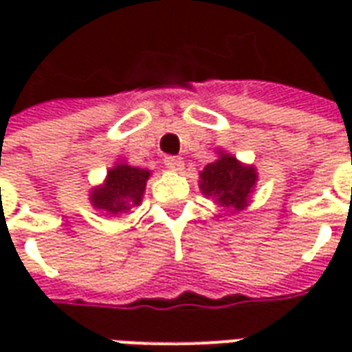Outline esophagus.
Instances as JSON below:
<instances>
[{
  "instance_id": "34e87169",
  "label": "esophagus",
  "mask_w": 352,
  "mask_h": 352,
  "mask_svg": "<svg viewBox=\"0 0 352 352\" xmlns=\"http://www.w3.org/2000/svg\"><path fill=\"white\" fill-rule=\"evenodd\" d=\"M164 164H166V168L171 169V171H181L184 166V160L181 156H166V158H164Z\"/></svg>"
}]
</instances>
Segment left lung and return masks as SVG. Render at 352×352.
<instances>
[{"instance_id":"left-lung-1","label":"left lung","mask_w":352,"mask_h":352,"mask_svg":"<svg viewBox=\"0 0 352 352\" xmlns=\"http://www.w3.org/2000/svg\"><path fill=\"white\" fill-rule=\"evenodd\" d=\"M256 181V169L252 166H243L224 151H219V160L207 164L199 173L201 192L230 211H241L247 207Z\"/></svg>"}]
</instances>
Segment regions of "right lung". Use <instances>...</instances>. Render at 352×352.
<instances>
[{
	"label": "right lung",
	"mask_w": 352,
	"mask_h": 352,
	"mask_svg": "<svg viewBox=\"0 0 352 352\" xmlns=\"http://www.w3.org/2000/svg\"><path fill=\"white\" fill-rule=\"evenodd\" d=\"M148 169L133 168L128 164H116L107 171V179L101 186H96L90 194V201L96 209L105 214L118 217L141 204L145 192Z\"/></svg>",
	"instance_id": "add662e5"
}]
</instances>
